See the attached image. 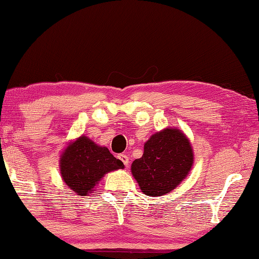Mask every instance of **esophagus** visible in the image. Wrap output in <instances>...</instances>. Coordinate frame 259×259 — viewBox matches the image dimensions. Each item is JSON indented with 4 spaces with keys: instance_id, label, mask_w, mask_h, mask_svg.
Masks as SVG:
<instances>
[{
    "instance_id": "1",
    "label": "esophagus",
    "mask_w": 259,
    "mask_h": 259,
    "mask_svg": "<svg viewBox=\"0 0 259 259\" xmlns=\"http://www.w3.org/2000/svg\"><path fill=\"white\" fill-rule=\"evenodd\" d=\"M119 159H120L121 161H122V163L125 164L126 167H128V164H130V160H128V156H127L126 154H120L118 156Z\"/></svg>"
}]
</instances>
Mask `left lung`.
<instances>
[{"label":"left lung","mask_w":259,"mask_h":259,"mask_svg":"<svg viewBox=\"0 0 259 259\" xmlns=\"http://www.w3.org/2000/svg\"><path fill=\"white\" fill-rule=\"evenodd\" d=\"M194 151L181 130L167 127L151 136L144 154L131 166L133 178L147 196H162L174 190L192 170Z\"/></svg>","instance_id":"left-lung-1"}]
</instances>
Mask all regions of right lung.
Returning a JSON list of instances; mask_svg holds the SVG:
<instances>
[{
    "instance_id": "1",
    "label": "right lung",
    "mask_w": 259,
    "mask_h": 259,
    "mask_svg": "<svg viewBox=\"0 0 259 259\" xmlns=\"http://www.w3.org/2000/svg\"><path fill=\"white\" fill-rule=\"evenodd\" d=\"M123 168L107 147L97 145L86 136L71 140L59 157L62 180L78 196H89L105 174Z\"/></svg>"
}]
</instances>
